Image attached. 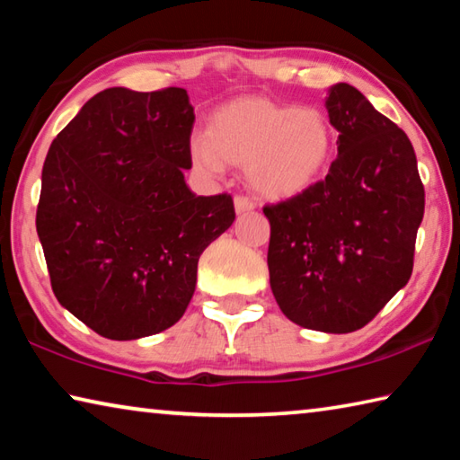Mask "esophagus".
Returning <instances> with one entry per match:
<instances>
[{
  "instance_id": "34e87169",
  "label": "esophagus",
  "mask_w": 460,
  "mask_h": 460,
  "mask_svg": "<svg viewBox=\"0 0 460 460\" xmlns=\"http://www.w3.org/2000/svg\"><path fill=\"white\" fill-rule=\"evenodd\" d=\"M255 205L247 197H235V213L237 215H245L249 211H253Z\"/></svg>"
}]
</instances>
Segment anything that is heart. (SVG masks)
Returning a JSON list of instances; mask_svg holds the SVG:
<instances>
[{
    "mask_svg": "<svg viewBox=\"0 0 460 460\" xmlns=\"http://www.w3.org/2000/svg\"><path fill=\"white\" fill-rule=\"evenodd\" d=\"M332 152L334 136L323 111L247 97L217 109L207 137L192 142L190 160L207 174L223 172L225 162L247 166L255 192L288 200L323 181Z\"/></svg>",
    "mask_w": 460,
    "mask_h": 460,
    "instance_id": "b5f03b06",
    "label": "heart"
}]
</instances>
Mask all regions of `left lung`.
Returning <instances> with one entry per match:
<instances>
[{
    "label": "left lung",
    "instance_id": "obj_1",
    "mask_svg": "<svg viewBox=\"0 0 460 460\" xmlns=\"http://www.w3.org/2000/svg\"><path fill=\"white\" fill-rule=\"evenodd\" d=\"M324 105L339 131L329 174L263 213L279 310L305 329L342 334L367 324L408 284L424 186L408 136L361 91L337 83Z\"/></svg>",
    "mask_w": 460,
    "mask_h": 460
}]
</instances>
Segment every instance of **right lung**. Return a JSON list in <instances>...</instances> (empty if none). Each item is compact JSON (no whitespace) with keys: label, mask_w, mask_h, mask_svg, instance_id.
I'll return each mask as SVG.
<instances>
[{"label":"right lung","mask_w":460,"mask_h":460,"mask_svg":"<svg viewBox=\"0 0 460 460\" xmlns=\"http://www.w3.org/2000/svg\"><path fill=\"white\" fill-rule=\"evenodd\" d=\"M192 123L184 89L113 87L46 154L36 231L52 290L101 337L134 341L181 321L200 253L235 221L229 194L186 186Z\"/></svg>","instance_id":"obj_1"}]
</instances>
